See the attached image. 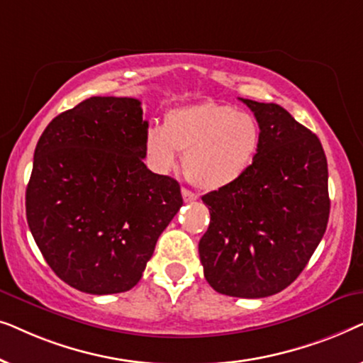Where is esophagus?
<instances>
[{"instance_id":"obj_1","label":"esophagus","mask_w":363,"mask_h":363,"mask_svg":"<svg viewBox=\"0 0 363 363\" xmlns=\"http://www.w3.org/2000/svg\"><path fill=\"white\" fill-rule=\"evenodd\" d=\"M182 196H183V200H185V201H195L198 198L195 193L188 190V188H182Z\"/></svg>"}]
</instances>
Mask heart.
<instances>
[{"instance_id":"heart-1","label":"heart","mask_w":363,"mask_h":363,"mask_svg":"<svg viewBox=\"0 0 363 363\" xmlns=\"http://www.w3.org/2000/svg\"><path fill=\"white\" fill-rule=\"evenodd\" d=\"M262 130L251 112L216 102L170 108L163 127L143 135L147 162L158 173L173 170L183 158L188 182L205 191L235 185L250 172L259 153Z\"/></svg>"}]
</instances>
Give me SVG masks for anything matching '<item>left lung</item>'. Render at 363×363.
I'll return each mask as SVG.
<instances>
[{"mask_svg": "<svg viewBox=\"0 0 363 363\" xmlns=\"http://www.w3.org/2000/svg\"><path fill=\"white\" fill-rule=\"evenodd\" d=\"M262 130L250 172L201 198L210 226L198 245L213 289L259 299L296 281L329 221V172L320 140L286 108L240 99Z\"/></svg>", "mask_w": 363, "mask_h": 363, "instance_id": "1", "label": "left lung"}]
</instances>
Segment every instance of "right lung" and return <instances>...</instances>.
I'll list each match as a JSON object with an SVG mask.
<instances>
[{"instance_id": "1", "label": "right lung", "mask_w": 363, "mask_h": 363, "mask_svg": "<svg viewBox=\"0 0 363 363\" xmlns=\"http://www.w3.org/2000/svg\"><path fill=\"white\" fill-rule=\"evenodd\" d=\"M142 113L132 97L86 99L34 150L29 230L56 276L87 294L132 289L183 205L178 182L143 163Z\"/></svg>"}]
</instances>
